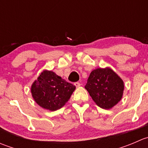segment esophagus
I'll return each instance as SVG.
<instances>
[{
  "instance_id": "34e87169",
  "label": "esophagus",
  "mask_w": 148,
  "mask_h": 148,
  "mask_svg": "<svg viewBox=\"0 0 148 148\" xmlns=\"http://www.w3.org/2000/svg\"><path fill=\"white\" fill-rule=\"evenodd\" d=\"M74 85L76 86V87H79V86H81V84L79 82H77L74 83Z\"/></svg>"
}]
</instances>
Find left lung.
<instances>
[{
	"label": "left lung",
	"mask_w": 148,
	"mask_h": 148,
	"mask_svg": "<svg viewBox=\"0 0 148 148\" xmlns=\"http://www.w3.org/2000/svg\"><path fill=\"white\" fill-rule=\"evenodd\" d=\"M84 87L99 107L108 110L122 99L124 83L112 69L99 68L90 73Z\"/></svg>",
	"instance_id": "8db88e82"
}]
</instances>
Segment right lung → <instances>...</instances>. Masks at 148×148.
Wrapping results in <instances>:
<instances>
[{"label": "right lung", "instance_id": "1", "mask_svg": "<svg viewBox=\"0 0 148 148\" xmlns=\"http://www.w3.org/2000/svg\"><path fill=\"white\" fill-rule=\"evenodd\" d=\"M76 86L51 71H44L31 86L36 102L43 108L55 111L68 102Z\"/></svg>", "mask_w": 148, "mask_h": 148}]
</instances>
